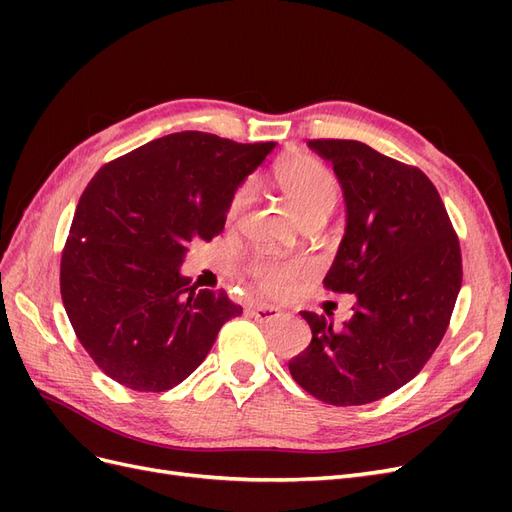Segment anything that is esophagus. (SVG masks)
Listing matches in <instances>:
<instances>
[{"instance_id":"esophagus-1","label":"esophagus","mask_w":512,"mask_h":512,"mask_svg":"<svg viewBox=\"0 0 512 512\" xmlns=\"http://www.w3.org/2000/svg\"><path fill=\"white\" fill-rule=\"evenodd\" d=\"M252 316L258 322H273L282 316V309L275 307V305H267V303H258L252 307Z\"/></svg>"}]
</instances>
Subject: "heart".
Listing matches in <instances>:
<instances>
[{"mask_svg":"<svg viewBox=\"0 0 512 512\" xmlns=\"http://www.w3.org/2000/svg\"><path fill=\"white\" fill-rule=\"evenodd\" d=\"M275 183L301 224L327 220L337 203V181L331 170L312 156H290L275 168ZM252 198V185L245 183L230 200L228 218L237 220ZM250 277L265 292L280 294L303 275L301 265L292 262L254 260Z\"/></svg>","mask_w":512,"mask_h":512,"instance_id":"b5f03b06","label":"heart"}]
</instances>
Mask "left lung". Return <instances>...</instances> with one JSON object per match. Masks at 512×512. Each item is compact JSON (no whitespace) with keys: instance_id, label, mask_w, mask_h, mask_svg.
<instances>
[{"instance_id":"left-lung-1","label":"left lung","mask_w":512,"mask_h":512,"mask_svg":"<svg viewBox=\"0 0 512 512\" xmlns=\"http://www.w3.org/2000/svg\"><path fill=\"white\" fill-rule=\"evenodd\" d=\"M333 164L346 232L324 288L356 297L352 318L301 312L312 342L288 363L309 395L363 406L410 382L438 348L461 288V250L436 185L359 141H309Z\"/></svg>"}]
</instances>
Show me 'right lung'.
Returning a JSON list of instances; mask_svg holds the SVG:
<instances>
[{"mask_svg": "<svg viewBox=\"0 0 512 512\" xmlns=\"http://www.w3.org/2000/svg\"><path fill=\"white\" fill-rule=\"evenodd\" d=\"M273 147L177 132L89 181L59 286L76 337L108 378L143 393L173 389L243 312L224 290H196L179 267L192 241L224 230L232 196Z\"/></svg>", "mask_w": 512, "mask_h": 512, "instance_id": "obj_1", "label": "right lung"}]
</instances>
